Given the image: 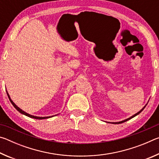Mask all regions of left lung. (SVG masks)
Segmentation results:
<instances>
[{
    "instance_id": "8db88e82",
    "label": "left lung",
    "mask_w": 159,
    "mask_h": 159,
    "mask_svg": "<svg viewBox=\"0 0 159 159\" xmlns=\"http://www.w3.org/2000/svg\"><path fill=\"white\" fill-rule=\"evenodd\" d=\"M147 105V103L145 104V106L143 107V108H142L140 111H138V113H136L135 114H134L133 116H130V118H127V119H125V120H121V121H119V122H111V123H114V124H119V123H123V122H125V121H127V120H130V119H131V118H134V116H136L137 115H138L139 114H140V113L143 111V109L145 108V107H146V106ZM108 123H110V122H108Z\"/></svg>"
}]
</instances>
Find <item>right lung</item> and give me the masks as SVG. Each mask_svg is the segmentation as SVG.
Returning a JSON list of instances; mask_svg holds the SVG:
<instances>
[{
	"label": "right lung",
	"instance_id": "add662e5",
	"mask_svg": "<svg viewBox=\"0 0 159 159\" xmlns=\"http://www.w3.org/2000/svg\"><path fill=\"white\" fill-rule=\"evenodd\" d=\"M6 93H7V96H8V98H9V99H10V102H11L12 103V104L13 106H14V107L17 110V111L20 112V113H21V114H24V115H25V116H28V117H30V118H35V119H39V120H41V119H46V118H51V117H53L54 116H45V117H40V116H33V115H31V114H28V113H26V112H25V111H24L22 109H21L20 107H18L17 105H16V104L14 103V102H13V101L11 99V98H10V95H9V94H8V93H7V91L6 90Z\"/></svg>",
	"mask_w": 159,
	"mask_h": 159
}]
</instances>
